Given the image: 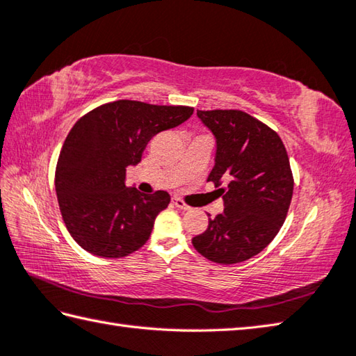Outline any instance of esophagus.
<instances>
[{"instance_id":"esophagus-1","label":"esophagus","mask_w":356,"mask_h":356,"mask_svg":"<svg viewBox=\"0 0 356 356\" xmlns=\"http://www.w3.org/2000/svg\"><path fill=\"white\" fill-rule=\"evenodd\" d=\"M172 204L176 205L179 210H184V211H186V210H190V205H186L185 202L180 199V197H172Z\"/></svg>"}]
</instances>
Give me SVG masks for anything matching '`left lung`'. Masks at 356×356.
Wrapping results in <instances>:
<instances>
[{
	"label": "left lung",
	"mask_w": 356,
	"mask_h": 356,
	"mask_svg": "<svg viewBox=\"0 0 356 356\" xmlns=\"http://www.w3.org/2000/svg\"><path fill=\"white\" fill-rule=\"evenodd\" d=\"M197 115L218 142L208 182L225 210L208 220L193 245L213 262H243L275 239L287 218L293 196L287 151L276 131L243 111L197 109Z\"/></svg>",
	"instance_id": "1"
}]
</instances>
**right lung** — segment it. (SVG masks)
Returning a JSON list of instances; mask_svg holds the SVG:
<instances>
[{
	"label": "right lung",
	"instance_id": "add662e5",
	"mask_svg": "<svg viewBox=\"0 0 356 356\" xmlns=\"http://www.w3.org/2000/svg\"><path fill=\"white\" fill-rule=\"evenodd\" d=\"M194 108L136 100L104 103L69 131L55 168V191L69 234L102 257H123L149 239L170 194H142L124 185L127 168L160 131L190 118Z\"/></svg>",
	"mask_w": 356,
	"mask_h": 356
}]
</instances>
